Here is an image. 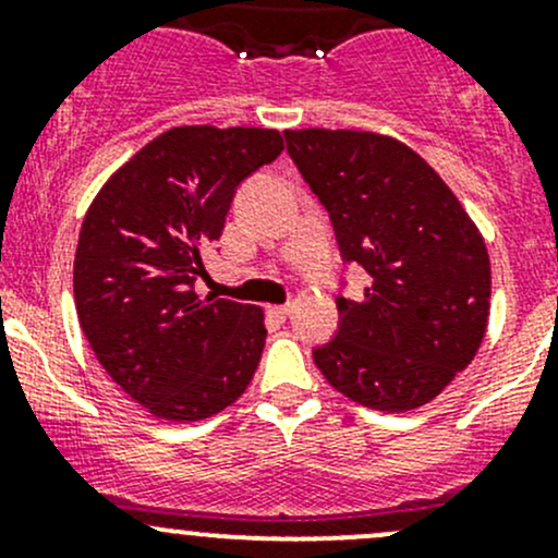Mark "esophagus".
Segmentation results:
<instances>
[{"label": "esophagus", "mask_w": 558, "mask_h": 558, "mask_svg": "<svg viewBox=\"0 0 558 558\" xmlns=\"http://www.w3.org/2000/svg\"><path fill=\"white\" fill-rule=\"evenodd\" d=\"M267 313L272 315V318L286 320V318H289V313H291V305H272V307H267Z\"/></svg>", "instance_id": "34e87169"}]
</instances>
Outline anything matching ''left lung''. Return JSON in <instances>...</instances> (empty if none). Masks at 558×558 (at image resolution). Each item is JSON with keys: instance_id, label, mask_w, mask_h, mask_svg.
<instances>
[{"instance_id": "1", "label": "left lung", "mask_w": 558, "mask_h": 558, "mask_svg": "<svg viewBox=\"0 0 558 558\" xmlns=\"http://www.w3.org/2000/svg\"><path fill=\"white\" fill-rule=\"evenodd\" d=\"M283 134L329 210L342 258L373 278L362 300L337 296L340 329L315 348V364L364 408L404 413L432 402L486 337L483 234L446 180L399 140L356 129Z\"/></svg>"}]
</instances>
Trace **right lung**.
<instances>
[{
    "mask_svg": "<svg viewBox=\"0 0 558 558\" xmlns=\"http://www.w3.org/2000/svg\"><path fill=\"white\" fill-rule=\"evenodd\" d=\"M280 150L275 129L174 126L112 172L83 218L77 320L107 375L156 418L221 413L262 362V307L194 283L238 185Z\"/></svg>",
    "mask_w": 558,
    "mask_h": 558,
    "instance_id": "right-lung-1",
    "label": "right lung"
}]
</instances>
